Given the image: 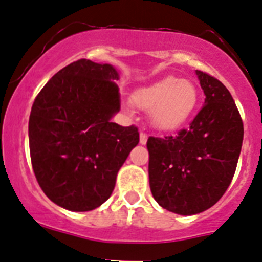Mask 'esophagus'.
Listing matches in <instances>:
<instances>
[{
    "instance_id": "34e87169",
    "label": "esophagus",
    "mask_w": 262,
    "mask_h": 262,
    "mask_svg": "<svg viewBox=\"0 0 262 262\" xmlns=\"http://www.w3.org/2000/svg\"><path fill=\"white\" fill-rule=\"evenodd\" d=\"M140 143L141 145H146L147 143V134L143 133V132L140 133Z\"/></svg>"
}]
</instances>
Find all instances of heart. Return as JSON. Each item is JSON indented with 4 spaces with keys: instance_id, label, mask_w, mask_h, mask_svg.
I'll return each mask as SVG.
<instances>
[{
    "instance_id": "b5f03b06",
    "label": "heart",
    "mask_w": 262,
    "mask_h": 262,
    "mask_svg": "<svg viewBox=\"0 0 262 262\" xmlns=\"http://www.w3.org/2000/svg\"><path fill=\"white\" fill-rule=\"evenodd\" d=\"M134 104L148 111L150 122L159 132L183 128L197 110L200 91L189 79L167 75L137 89L132 95Z\"/></svg>"
}]
</instances>
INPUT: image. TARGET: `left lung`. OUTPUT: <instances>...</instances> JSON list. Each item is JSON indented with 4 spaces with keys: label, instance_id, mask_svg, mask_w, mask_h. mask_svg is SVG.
I'll return each instance as SVG.
<instances>
[{
    "label": "left lung",
    "instance_id": "obj_1",
    "mask_svg": "<svg viewBox=\"0 0 262 262\" xmlns=\"http://www.w3.org/2000/svg\"><path fill=\"white\" fill-rule=\"evenodd\" d=\"M205 103L188 129L176 137L147 140L148 183L166 210L194 215L225 194L242 150V117L225 84L195 70Z\"/></svg>",
    "mask_w": 262,
    "mask_h": 262
}]
</instances>
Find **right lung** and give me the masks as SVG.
<instances>
[{"instance_id": "add662e5", "label": "right lung", "mask_w": 262, "mask_h": 262, "mask_svg": "<svg viewBox=\"0 0 262 262\" xmlns=\"http://www.w3.org/2000/svg\"><path fill=\"white\" fill-rule=\"evenodd\" d=\"M120 74L111 63L78 60L56 73L35 99L28 141L37 183L70 211L104 204L132 148L136 126H120Z\"/></svg>"}]
</instances>
